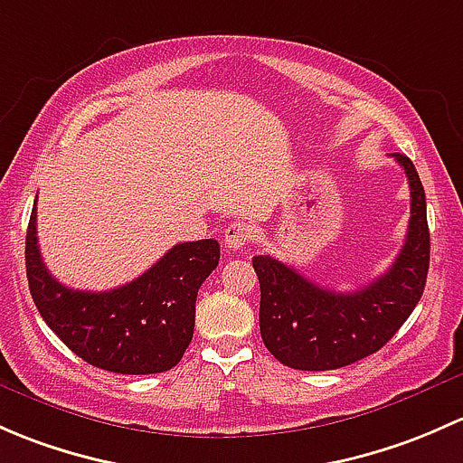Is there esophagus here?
<instances>
[{
	"mask_svg": "<svg viewBox=\"0 0 463 463\" xmlns=\"http://www.w3.org/2000/svg\"><path fill=\"white\" fill-rule=\"evenodd\" d=\"M254 241V230H251V225H247V222H232L230 227L225 230V247L227 250H245L250 242Z\"/></svg>",
	"mask_w": 463,
	"mask_h": 463,
	"instance_id": "1",
	"label": "esophagus"
}]
</instances>
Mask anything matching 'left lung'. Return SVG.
<instances>
[{
    "instance_id": "1",
    "label": "left lung",
    "mask_w": 463,
    "mask_h": 463,
    "mask_svg": "<svg viewBox=\"0 0 463 463\" xmlns=\"http://www.w3.org/2000/svg\"><path fill=\"white\" fill-rule=\"evenodd\" d=\"M410 184V222L402 251L385 274L354 292L312 283L271 256H254L260 283V336L294 370H336L374 354L417 307L430 265L426 194L412 160L394 154Z\"/></svg>"
}]
</instances>
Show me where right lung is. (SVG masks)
Listing matches in <instances>:
<instances>
[{
  "mask_svg": "<svg viewBox=\"0 0 463 463\" xmlns=\"http://www.w3.org/2000/svg\"><path fill=\"white\" fill-rule=\"evenodd\" d=\"M218 259L213 238L180 242L131 283L84 292L51 276L37 245L35 207L28 221L26 276L42 318L71 352L109 373H166L183 359L194 336L198 289Z\"/></svg>",
  "mask_w": 463,
  "mask_h": 463,
  "instance_id": "right-lung-1",
  "label": "right lung"
}]
</instances>
